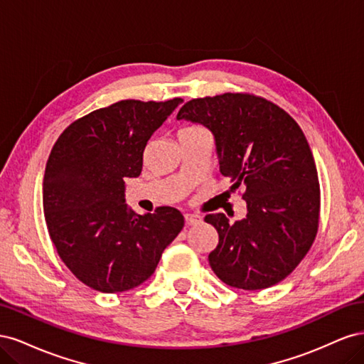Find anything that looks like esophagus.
<instances>
[{
    "label": "esophagus",
    "mask_w": 364,
    "mask_h": 364,
    "mask_svg": "<svg viewBox=\"0 0 364 364\" xmlns=\"http://www.w3.org/2000/svg\"><path fill=\"white\" fill-rule=\"evenodd\" d=\"M185 222H186V225L200 223L202 222V217L200 215H196V214H185Z\"/></svg>",
    "instance_id": "esophagus-1"
}]
</instances>
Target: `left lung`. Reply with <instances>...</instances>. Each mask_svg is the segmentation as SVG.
Wrapping results in <instances>:
<instances>
[{"mask_svg":"<svg viewBox=\"0 0 364 364\" xmlns=\"http://www.w3.org/2000/svg\"><path fill=\"white\" fill-rule=\"evenodd\" d=\"M178 119L211 130L220 173L232 191L245 188L246 218L205 217L218 232L209 266L235 289L281 282L310 250L321 211L316 164L299 124L266 98L240 92L194 98Z\"/></svg>","mask_w":364,"mask_h":364,"instance_id":"left-lung-1","label":"left lung"}]
</instances>
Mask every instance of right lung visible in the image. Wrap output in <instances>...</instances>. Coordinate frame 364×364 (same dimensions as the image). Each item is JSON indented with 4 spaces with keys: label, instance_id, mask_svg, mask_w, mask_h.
Returning <instances> with one entry per match:
<instances>
[{
    "label": "right lung",
    "instance_id": "right-lung-1",
    "mask_svg": "<svg viewBox=\"0 0 364 364\" xmlns=\"http://www.w3.org/2000/svg\"><path fill=\"white\" fill-rule=\"evenodd\" d=\"M183 100H121L79 118L53 146L42 185L43 214L59 257L97 291L138 287L183 228L171 206L139 215L124 178H138L147 141Z\"/></svg>",
    "mask_w": 364,
    "mask_h": 364
}]
</instances>
